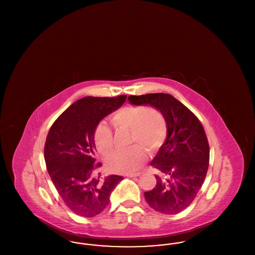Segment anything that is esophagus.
Here are the masks:
<instances>
[{
    "instance_id": "1",
    "label": "esophagus",
    "mask_w": 255,
    "mask_h": 255,
    "mask_svg": "<svg viewBox=\"0 0 255 255\" xmlns=\"http://www.w3.org/2000/svg\"><path fill=\"white\" fill-rule=\"evenodd\" d=\"M139 175H140V173H135V174H127L126 176L130 177V178H133V177H138Z\"/></svg>"
}]
</instances>
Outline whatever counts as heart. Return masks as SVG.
I'll use <instances>...</instances> for the list:
<instances>
[{"mask_svg":"<svg viewBox=\"0 0 255 255\" xmlns=\"http://www.w3.org/2000/svg\"><path fill=\"white\" fill-rule=\"evenodd\" d=\"M110 122L117 131L129 130V144L135 143L126 150L116 152L107 160V168L114 173L128 174L139 169L145 160L143 148L148 154H154L166 138L167 125L164 116L152 107L124 106L111 116ZM95 143L101 155L107 157L113 153L115 139L108 125H97Z\"/></svg>","mask_w":255,"mask_h":255,"instance_id":"heart-1","label":"heart"}]
</instances>
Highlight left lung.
Wrapping results in <instances>:
<instances>
[{
    "mask_svg": "<svg viewBox=\"0 0 255 255\" xmlns=\"http://www.w3.org/2000/svg\"><path fill=\"white\" fill-rule=\"evenodd\" d=\"M128 100L133 105H150L164 116L167 137L151 162L160 174L144 197L156 211L177 214L194 201L206 179L209 145L205 129L190 110L168 94L130 96Z\"/></svg>",
    "mask_w": 255,
    "mask_h": 255,
    "instance_id": "obj_1",
    "label": "left lung"
}]
</instances>
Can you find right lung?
<instances>
[{
    "label": "right lung",
    "instance_id": "obj_1",
    "mask_svg": "<svg viewBox=\"0 0 255 255\" xmlns=\"http://www.w3.org/2000/svg\"><path fill=\"white\" fill-rule=\"evenodd\" d=\"M127 96L86 97L65 110L46 138L47 169L62 200L73 213L94 217L108 206L122 176L96 174L102 165L95 158V131L99 122L119 109Z\"/></svg>",
    "mask_w": 255,
    "mask_h": 255
}]
</instances>
